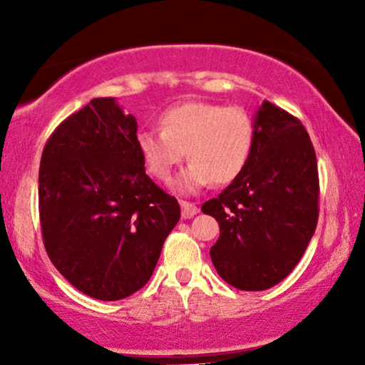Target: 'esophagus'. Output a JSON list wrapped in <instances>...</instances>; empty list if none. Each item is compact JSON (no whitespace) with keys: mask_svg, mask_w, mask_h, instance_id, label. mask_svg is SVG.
I'll list each match as a JSON object with an SVG mask.
<instances>
[{"mask_svg":"<svg viewBox=\"0 0 365 365\" xmlns=\"http://www.w3.org/2000/svg\"><path fill=\"white\" fill-rule=\"evenodd\" d=\"M181 209H182V217L184 219H191L192 216H196V214L199 212L196 204L187 202V201H181Z\"/></svg>","mask_w":365,"mask_h":365,"instance_id":"1","label":"esophagus"}]
</instances>
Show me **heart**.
Returning <instances> with one entry per match:
<instances>
[{"label":"heart","mask_w":365,"mask_h":365,"mask_svg":"<svg viewBox=\"0 0 365 365\" xmlns=\"http://www.w3.org/2000/svg\"><path fill=\"white\" fill-rule=\"evenodd\" d=\"M161 131H141L136 138L146 168L168 182L182 163H191L173 181L178 192L192 194L214 182L226 186L241 176L251 158L254 123L246 109L187 101L159 116Z\"/></svg>","instance_id":"b5f03b06"}]
</instances>
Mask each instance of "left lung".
Listing matches in <instances>:
<instances>
[{"label": "left lung", "mask_w": 365, "mask_h": 365, "mask_svg": "<svg viewBox=\"0 0 365 365\" xmlns=\"http://www.w3.org/2000/svg\"><path fill=\"white\" fill-rule=\"evenodd\" d=\"M317 204V159L306 128L262 101L246 169L201 207L221 229L211 247L219 276L241 291H266L286 279L316 231Z\"/></svg>", "instance_id": "1"}]
</instances>
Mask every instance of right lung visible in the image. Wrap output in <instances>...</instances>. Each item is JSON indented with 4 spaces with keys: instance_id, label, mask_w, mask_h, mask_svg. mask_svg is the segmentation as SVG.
Wrapping results in <instances>:
<instances>
[{
    "instance_id": "obj_1",
    "label": "right lung",
    "mask_w": 365,
    "mask_h": 365,
    "mask_svg": "<svg viewBox=\"0 0 365 365\" xmlns=\"http://www.w3.org/2000/svg\"><path fill=\"white\" fill-rule=\"evenodd\" d=\"M138 123L116 98L91 99L54 129L39 166V219L54 267L78 291L119 301L153 276L181 216L144 171Z\"/></svg>"
}]
</instances>
